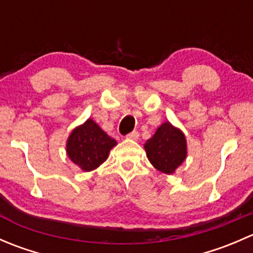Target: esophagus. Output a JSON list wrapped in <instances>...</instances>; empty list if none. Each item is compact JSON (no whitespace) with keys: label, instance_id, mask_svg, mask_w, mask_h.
Returning <instances> with one entry per match:
<instances>
[{"label":"esophagus","instance_id":"34e87169","mask_svg":"<svg viewBox=\"0 0 253 253\" xmlns=\"http://www.w3.org/2000/svg\"><path fill=\"white\" fill-rule=\"evenodd\" d=\"M126 137H127V138H128V139H133V141H136V139H138L139 133H138V131H133V132H131V133L127 134Z\"/></svg>","mask_w":253,"mask_h":253}]
</instances>
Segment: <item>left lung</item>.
I'll use <instances>...</instances> for the list:
<instances>
[{
  "mask_svg": "<svg viewBox=\"0 0 253 253\" xmlns=\"http://www.w3.org/2000/svg\"><path fill=\"white\" fill-rule=\"evenodd\" d=\"M144 148L153 167L165 174H172L187 155L185 136L170 122L163 124Z\"/></svg>",
  "mask_w": 253,
  "mask_h": 253,
  "instance_id": "1",
  "label": "left lung"
}]
</instances>
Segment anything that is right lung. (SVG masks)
Returning <instances> with one entry per match:
<instances>
[{"label": "right lung", "instance_id": "add662e5", "mask_svg": "<svg viewBox=\"0 0 253 253\" xmlns=\"http://www.w3.org/2000/svg\"><path fill=\"white\" fill-rule=\"evenodd\" d=\"M115 145L116 141L89 119L68 137L67 154L82 170L91 171L108 159L109 152Z\"/></svg>", "mask_w": 253, "mask_h": 253}]
</instances>
